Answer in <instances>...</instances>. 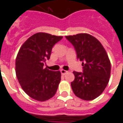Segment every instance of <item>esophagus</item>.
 Wrapping results in <instances>:
<instances>
[{"label": "esophagus", "instance_id": "esophagus-1", "mask_svg": "<svg viewBox=\"0 0 123 123\" xmlns=\"http://www.w3.org/2000/svg\"><path fill=\"white\" fill-rule=\"evenodd\" d=\"M61 74L62 75H64L65 74H67V72H68V71H67V70H61Z\"/></svg>", "mask_w": 123, "mask_h": 123}]
</instances>
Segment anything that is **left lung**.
<instances>
[{"mask_svg":"<svg viewBox=\"0 0 123 123\" xmlns=\"http://www.w3.org/2000/svg\"><path fill=\"white\" fill-rule=\"evenodd\" d=\"M82 61V72L74 71L71 87L75 95L84 100H93L103 92L111 74V62L101 43L87 33L66 36Z\"/></svg>","mask_w":123,"mask_h":123,"instance_id":"8db88e82","label":"left lung"}]
</instances>
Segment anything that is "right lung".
<instances>
[{
  "label": "right lung",
  "instance_id": "1",
  "mask_svg": "<svg viewBox=\"0 0 123 123\" xmlns=\"http://www.w3.org/2000/svg\"><path fill=\"white\" fill-rule=\"evenodd\" d=\"M62 37L37 33L28 38L19 50L16 59V76L23 90L35 100H48L56 93L61 74L43 66L50 59L53 47Z\"/></svg>",
  "mask_w": 123,
  "mask_h": 123
}]
</instances>
